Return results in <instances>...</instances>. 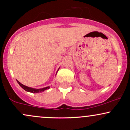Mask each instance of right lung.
<instances>
[{"label":"right lung","instance_id":"right-lung-1","mask_svg":"<svg viewBox=\"0 0 130 130\" xmlns=\"http://www.w3.org/2000/svg\"><path fill=\"white\" fill-rule=\"evenodd\" d=\"M59 70V68L58 69V70ZM17 80L19 86L21 87L22 89H24V90H25L27 92H31V93H40V92H44V90H47V89H49L50 88V86H47V87H43V88H41V89H35V88H32V87H27V86H25V85H23L22 84H21V83H19L18 80Z\"/></svg>","mask_w":130,"mask_h":130}]
</instances>
